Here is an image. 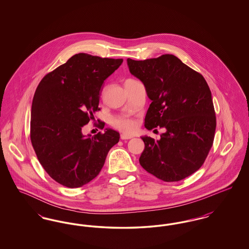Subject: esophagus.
Segmentation results:
<instances>
[{
    "mask_svg": "<svg viewBox=\"0 0 249 249\" xmlns=\"http://www.w3.org/2000/svg\"><path fill=\"white\" fill-rule=\"evenodd\" d=\"M132 137L130 135H127V134H121L120 135V139L121 140H128V139H131Z\"/></svg>",
    "mask_w": 249,
    "mask_h": 249,
    "instance_id": "1",
    "label": "esophagus"
}]
</instances>
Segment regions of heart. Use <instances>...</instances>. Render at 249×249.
I'll return each instance as SVG.
<instances>
[{
  "label": "heart",
  "mask_w": 249,
  "mask_h": 249,
  "mask_svg": "<svg viewBox=\"0 0 249 249\" xmlns=\"http://www.w3.org/2000/svg\"><path fill=\"white\" fill-rule=\"evenodd\" d=\"M113 124L116 128L124 132H131L136 129V121L128 117H118L113 119Z\"/></svg>",
  "instance_id": "heart-1"
}]
</instances>
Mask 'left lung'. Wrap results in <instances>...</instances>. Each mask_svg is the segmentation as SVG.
<instances>
[{
  "label": "left lung",
  "mask_w": 249,
  "mask_h": 249,
  "mask_svg": "<svg viewBox=\"0 0 249 249\" xmlns=\"http://www.w3.org/2000/svg\"><path fill=\"white\" fill-rule=\"evenodd\" d=\"M130 73L142 81L152 101L144 127L166 131L160 140L142 136V168L165 182L180 181L201 168L213 144L216 126L212 94L198 71L178 57L127 59Z\"/></svg>",
  "instance_id": "obj_1"
}]
</instances>
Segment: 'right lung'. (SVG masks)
I'll return each instance as SVG.
<instances>
[{"label": "right lung", "instance_id": "1", "mask_svg": "<svg viewBox=\"0 0 249 249\" xmlns=\"http://www.w3.org/2000/svg\"><path fill=\"white\" fill-rule=\"evenodd\" d=\"M122 59L75 54L48 72L36 89L32 106L31 141L39 162L56 182L80 188L94 179L119 132L85 136L84 125L94 119L103 84ZM99 127L104 129L105 123Z\"/></svg>", "mask_w": 249, "mask_h": 249}]
</instances>
